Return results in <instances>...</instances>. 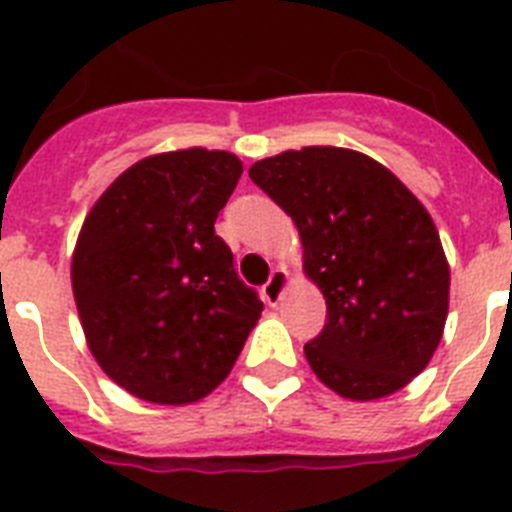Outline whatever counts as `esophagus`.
Wrapping results in <instances>:
<instances>
[{
    "instance_id": "34e87169",
    "label": "esophagus",
    "mask_w": 512,
    "mask_h": 512,
    "mask_svg": "<svg viewBox=\"0 0 512 512\" xmlns=\"http://www.w3.org/2000/svg\"><path fill=\"white\" fill-rule=\"evenodd\" d=\"M287 284H289V271L287 268H276V271L271 273V279H268V284L263 287V300L268 305H276L284 297V292H287Z\"/></svg>"
}]
</instances>
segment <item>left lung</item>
Returning a JSON list of instances; mask_svg holds the SVG:
<instances>
[{"instance_id": "1", "label": "left lung", "mask_w": 512, "mask_h": 512, "mask_svg": "<svg viewBox=\"0 0 512 512\" xmlns=\"http://www.w3.org/2000/svg\"><path fill=\"white\" fill-rule=\"evenodd\" d=\"M303 241L305 276L327 324L305 358L350 401L396 393L428 366L449 313V263L436 223L388 167L366 154L308 146L249 167Z\"/></svg>"}]
</instances>
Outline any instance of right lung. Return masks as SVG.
Here are the masks:
<instances>
[{
    "instance_id": "1",
    "label": "right lung",
    "mask_w": 512,
    "mask_h": 512,
    "mask_svg": "<svg viewBox=\"0 0 512 512\" xmlns=\"http://www.w3.org/2000/svg\"><path fill=\"white\" fill-rule=\"evenodd\" d=\"M241 172L228 151L148 156L84 217L71 260L76 311L100 369L135 398L209 396L263 313L215 233Z\"/></svg>"
}]
</instances>
